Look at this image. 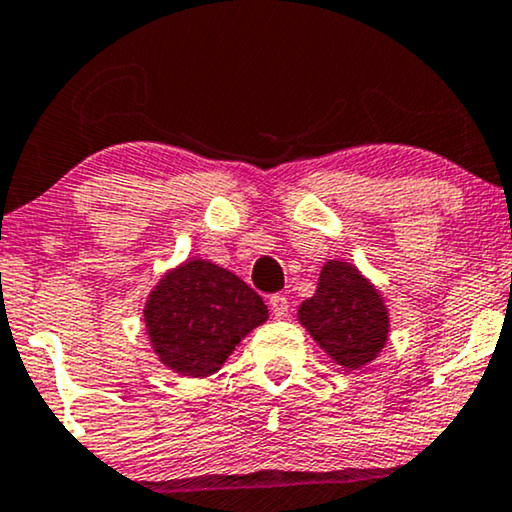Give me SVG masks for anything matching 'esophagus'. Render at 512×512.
Segmentation results:
<instances>
[{"label":"esophagus","mask_w":512,"mask_h":512,"mask_svg":"<svg viewBox=\"0 0 512 512\" xmlns=\"http://www.w3.org/2000/svg\"><path fill=\"white\" fill-rule=\"evenodd\" d=\"M270 311H273L275 318H287L289 315V301L285 294H273L270 296Z\"/></svg>","instance_id":"esophagus-1"}]
</instances>
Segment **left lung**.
<instances>
[{
  "label": "left lung",
  "instance_id": "left-lung-1",
  "mask_svg": "<svg viewBox=\"0 0 512 512\" xmlns=\"http://www.w3.org/2000/svg\"><path fill=\"white\" fill-rule=\"evenodd\" d=\"M299 323L346 370L375 361L389 337L382 294L361 270L344 261L325 263L315 294L299 306Z\"/></svg>",
  "mask_w": 512,
  "mask_h": 512
}]
</instances>
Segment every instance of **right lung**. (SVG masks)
Returning <instances> with one entry per match:
<instances>
[{"instance_id":"add662e5","label":"right lung","mask_w":512,"mask_h":512,"mask_svg":"<svg viewBox=\"0 0 512 512\" xmlns=\"http://www.w3.org/2000/svg\"><path fill=\"white\" fill-rule=\"evenodd\" d=\"M268 320V306L235 273L189 258L168 270L144 304L151 349L178 375L208 377Z\"/></svg>"}]
</instances>
